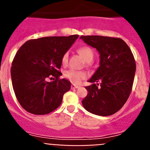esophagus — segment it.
I'll return each instance as SVG.
<instances>
[{
	"mask_svg": "<svg viewBox=\"0 0 150 150\" xmlns=\"http://www.w3.org/2000/svg\"><path fill=\"white\" fill-rule=\"evenodd\" d=\"M79 86H77V85H74V84H72L71 85V88L72 89H74V88H79Z\"/></svg>",
	"mask_w": 150,
	"mask_h": 150,
	"instance_id": "obj_1",
	"label": "esophagus"
}]
</instances>
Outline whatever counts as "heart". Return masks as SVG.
Instances as JSON below:
<instances>
[{
	"mask_svg": "<svg viewBox=\"0 0 150 150\" xmlns=\"http://www.w3.org/2000/svg\"><path fill=\"white\" fill-rule=\"evenodd\" d=\"M78 53L81 55L84 59L85 61L87 62H90L92 61L94 58V52L92 49L90 48L89 46H82L77 50ZM68 61V54L66 53L62 55V64L63 65L67 64ZM64 77L68 79L69 81L74 84H78L82 80L86 79L87 74L83 71H75L74 69H69L64 72Z\"/></svg>",
	"mask_w": 150,
	"mask_h": 150,
	"instance_id": "heart-1",
	"label": "heart"
}]
</instances>
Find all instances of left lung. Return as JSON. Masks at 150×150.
I'll return each instance as SVG.
<instances>
[{
	"instance_id": "8db88e82",
	"label": "left lung",
	"mask_w": 150,
	"mask_h": 150,
	"mask_svg": "<svg viewBox=\"0 0 150 150\" xmlns=\"http://www.w3.org/2000/svg\"><path fill=\"white\" fill-rule=\"evenodd\" d=\"M85 43L100 53V66L86 87L88 95L82 100L87 111L107 116L120 110L132 92L136 63L129 46L121 38L81 36Z\"/></svg>"
}]
</instances>
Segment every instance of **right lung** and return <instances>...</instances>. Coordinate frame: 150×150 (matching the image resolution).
I'll return each instance as SVG.
<instances>
[{
    "label": "right lung",
    "instance_id": "add662e5",
    "mask_svg": "<svg viewBox=\"0 0 150 150\" xmlns=\"http://www.w3.org/2000/svg\"><path fill=\"white\" fill-rule=\"evenodd\" d=\"M78 37L30 40L18 50L12 62V83L17 100L26 111L45 115L61 105L64 94L71 89V82L59 79L62 55ZM52 76L54 81H47Z\"/></svg>",
    "mask_w": 150,
    "mask_h": 150
}]
</instances>
